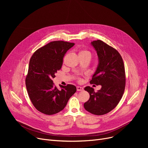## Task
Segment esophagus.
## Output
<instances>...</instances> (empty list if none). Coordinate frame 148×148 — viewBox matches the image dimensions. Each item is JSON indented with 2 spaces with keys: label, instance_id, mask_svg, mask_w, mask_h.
Returning <instances> with one entry per match:
<instances>
[{
  "label": "esophagus",
  "instance_id": "obj_1",
  "mask_svg": "<svg viewBox=\"0 0 148 148\" xmlns=\"http://www.w3.org/2000/svg\"><path fill=\"white\" fill-rule=\"evenodd\" d=\"M83 90V88L80 86H77V91H82Z\"/></svg>",
  "mask_w": 148,
  "mask_h": 148
}]
</instances>
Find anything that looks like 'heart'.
Masks as SVG:
<instances>
[{"label":"heart","instance_id":"1","mask_svg":"<svg viewBox=\"0 0 148 148\" xmlns=\"http://www.w3.org/2000/svg\"><path fill=\"white\" fill-rule=\"evenodd\" d=\"M80 55H86L91 58V53L88 50H82L80 52Z\"/></svg>","mask_w":148,"mask_h":148}]
</instances>
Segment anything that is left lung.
<instances>
[{
	"label": "left lung",
	"instance_id": "8db88e82",
	"mask_svg": "<svg viewBox=\"0 0 148 148\" xmlns=\"http://www.w3.org/2000/svg\"><path fill=\"white\" fill-rule=\"evenodd\" d=\"M97 52L99 64L90 84L101 85L97 92L90 86L89 99L84 104L86 110L95 115H103L112 111L118 104L125 88V66L119 53L101 40L91 42Z\"/></svg>",
	"mask_w": 148,
	"mask_h": 148
}]
</instances>
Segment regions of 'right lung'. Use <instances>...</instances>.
<instances>
[{"label": "right lung", "instance_id": "right-lung-1", "mask_svg": "<svg viewBox=\"0 0 148 148\" xmlns=\"http://www.w3.org/2000/svg\"><path fill=\"white\" fill-rule=\"evenodd\" d=\"M74 43L54 41L34 52L31 57L26 76V86L29 98L36 109L51 115L62 111L69 99L76 92L73 84L54 86L52 79L61 69L63 58Z\"/></svg>", "mask_w": 148, "mask_h": 148}]
</instances>
